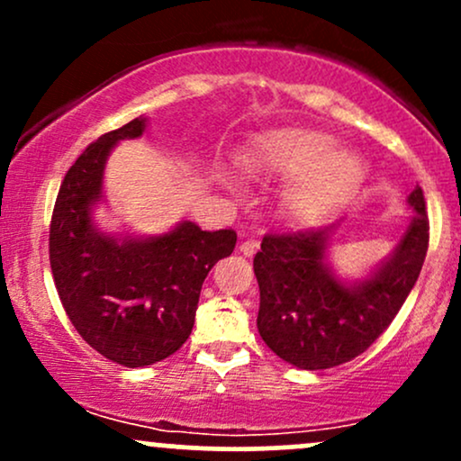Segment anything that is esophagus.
<instances>
[{"label":"esophagus","instance_id":"1","mask_svg":"<svg viewBox=\"0 0 461 461\" xmlns=\"http://www.w3.org/2000/svg\"><path fill=\"white\" fill-rule=\"evenodd\" d=\"M238 249H240V253H242V256L251 258L253 253H256L258 249H260V242H258L256 238H247L245 242H240V247H238Z\"/></svg>","mask_w":461,"mask_h":461}]
</instances>
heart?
Segmentation results:
<instances>
[{
  "instance_id": "heart-1",
  "label": "heart",
  "mask_w": 461,
  "mask_h": 461,
  "mask_svg": "<svg viewBox=\"0 0 461 461\" xmlns=\"http://www.w3.org/2000/svg\"><path fill=\"white\" fill-rule=\"evenodd\" d=\"M336 147V139L321 131L279 130L262 140L253 168L299 177L290 203L299 214L319 219L345 205L364 182L359 156Z\"/></svg>"
}]
</instances>
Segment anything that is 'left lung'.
I'll return each mask as SVG.
<instances>
[{
	"label": "left lung",
	"mask_w": 461,
	"mask_h": 461,
	"mask_svg": "<svg viewBox=\"0 0 461 461\" xmlns=\"http://www.w3.org/2000/svg\"><path fill=\"white\" fill-rule=\"evenodd\" d=\"M407 203L414 214L393 253L356 282H342L327 264L338 225L264 236L253 258L260 285L258 331L275 356L303 370L331 368L357 357L388 330L429 247L420 186Z\"/></svg>",
	"instance_id": "obj_1"
}]
</instances>
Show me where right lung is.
<instances>
[{
    "label": "right lung",
    "instance_id": "obj_1",
    "mask_svg": "<svg viewBox=\"0 0 461 461\" xmlns=\"http://www.w3.org/2000/svg\"><path fill=\"white\" fill-rule=\"evenodd\" d=\"M145 116L108 131L67 171L50 227L58 297L79 336L128 368L173 356L194 325L210 268L236 247L234 230L203 231L182 221L160 236L105 234L93 221L116 142L139 139Z\"/></svg>",
    "mask_w": 461,
    "mask_h": 461
}]
</instances>
